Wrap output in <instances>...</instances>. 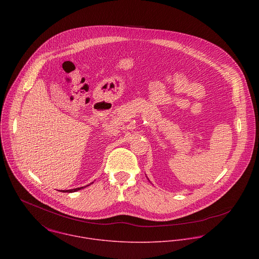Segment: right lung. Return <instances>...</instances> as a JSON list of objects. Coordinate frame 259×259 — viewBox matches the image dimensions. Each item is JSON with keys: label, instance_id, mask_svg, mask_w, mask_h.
Here are the masks:
<instances>
[{"label": "right lung", "instance_id": "1", "mask_svg": "<svg viewBox=\"0 0 259 259\" xmlns=\"http://www.w3.org/2000/svg\"><path fill=\"white\" fill-rule=\"evenodd\" d=\"M84 187H82V188H78V189H72V190H67V191H63L62 193H73V192H77V191H79V190H81V189H83Z\"/></svg>", "mask_w": 259, "mask_h": 259}]
</instances>
